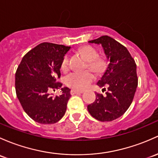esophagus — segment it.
I'll list each match as a JSON object with an SVG mask.
<instances>
[{
    "instance_id": "34e87169",
    "label": "esophagus",
    "mask_w": 158,
    "mask_h": 158,
    "mask_svg": "<svg viewBox=\"0 0 158 158\" xmlns=\"http://www.w3.org/2000/svg\"><path fill=\"white\" fill-rule=\"evenodd\" d=\"M83 92L82 91H79V90H76V89H71L70 91V94H82Z\"/></svg>"
}]
</instances>
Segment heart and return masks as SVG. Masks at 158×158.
Segmentation results:
<instances>
[{
	"label": "heart",
	"mask_w": 158,
	"mask_h": 158,
	"mask_svg": "<svg viewBox=\"0 0 158 158\" xmlns=\"http://www.w3.org/2000/svg\"><path fill=\"white\" fill-rule=\"evenodd\" d=\"M82 55L88 61L89 68L97 73H100L104 69L105 63L102 59L98 58V53L94 48L86 46L81 50ZM69 58L67 54L63 57L61 62V69L64 71L69 68ZM95 79V76L91 70L73 71L66 76L65 83L67 86L76 90H84L87 89Z\"/></svg>",
	"instance_id": "b5f03b06"
}]
</instances>
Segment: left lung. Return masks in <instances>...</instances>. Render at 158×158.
Here are the masks:
<instances>
[{
  "label": "left lung",
  "instance_id": "left-lung-1",
  "mask_svg": "<svg viewBox=\"0 0 158 158\" xmlns=\"http://www.w3.org/2000/svg\"><path fill=\"white\" fill-rule=\"evenodd\" d=\"M89 42L101 44L108 65L97 83L101 88L107 87L106 95L96 93L95 101L88 105V110L99 121L114 120L127 110L133 100L138 86L135 62L127 48L109 36Z\"/></svg>",
  "mask_w": 158,
  "mask_h": 158
}]
</instances>
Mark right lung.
Wrapping results in <instances>:
<instances>
[{"label": "right lung", "instance_id": "right-lung-1", "mask_svg": "<svg viewBox=\"0 0 158 158\" xmlns=\"http://www.w3.org/2000/svg\"><path fill=\"white\" fill-rule=\"evenodd\" d=\"M70 47L44 42L23 57L15 75L16 93L25 112L41 124L58 122L65 114L70 89H61L62 94L52 96L50 91L61 88L63 57Z\"/></svg>", "mask_w": 158, "mask_h": 158}]
</instances>
